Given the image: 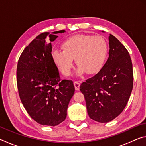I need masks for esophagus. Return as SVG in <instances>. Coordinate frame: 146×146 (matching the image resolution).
I'll list each match as a JSON object with an SVG mask.
<instances>
[{"instance_id": "34e87169", "label": "esophagus", "mask_w": 146, "mask_h": 146, "mask_svg": "<svg viewBox=\"0 0 146 146\" xmlns=\"http://www.w3.org/2000/svg\"><path fill=\"white\" fill-rule=\"evenodd\" d=\"M80 83L77 82V81H75V82H74V86H75V90L76 91L79 90V89H80Z\"/></svg>"}]
</instances>
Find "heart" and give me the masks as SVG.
Segmentation results:
<instances>
[{
  "label": "heart",
  "mask_w": 146,
  "mask_h": 146,
  "mask_svg": "<svg viewBox=\"0 0 146 146\" xmlns=\"http://www.w3.org/2000/svg\"><path fill=\"white\" fill-rule=\"evenodd\" d=\"M62 50L56 49L52 55L56 65L64 75H70L75 59L77 74L98 73L103 68L108 55V44L100 35H76L64 42Z\"/></svg>",
  "instance_id": "obj_1"
}]
</instances>
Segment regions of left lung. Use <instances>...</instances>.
Returning a JSON list of instances; mask_svg holds the SVG:
<instances>
[{
  "instance_id": "obj_1",
  "label": "left lung",
  "mask_w": 146,
  "mask_h": 146,
  "mask_svg": "<svg viewBox=\"0 0 146 146\" xmlns=\"http://www.w3.org/2000/svg\"><path fill=\"white\" fill-rule=\"evenodd\" d=\"M107 61L99 72L80 86L90 118L100 123L115 119L126 106L133 86L131 59L118 39L110 34Z\"/></svg>"
}]
</instances>
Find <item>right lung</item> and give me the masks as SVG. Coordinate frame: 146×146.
<instances>
[{
  "label": "right lung",
  "instance_id": "1",
  "mask_svg": "<svg viewBox=\"0 0 146 146\" xmlns=\"http://www.w3.org/2000/svg\"><path fill=\"white\" fill-rule=\"evenodd\" d=\"M44 32L26 47L18 61L17 83L19 97L29 115L43 125L55 126L65 120L75 93L72 80H61L53 60V34Z\"/></svg>",
  "mask_w": 146,
  "mask_h": 146
}]
</instances>
